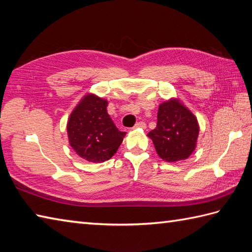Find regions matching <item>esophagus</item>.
Returning <instances> with one entry per match:
<instances>
[{"instance_id":"34e87169","label":"esophagus","mask_w":252,"mask_h":252,"mask_svg":"<svg viewBox=\"0 0 252 252\" xmlns=\"http://www.w3.org/2000/svg\"><path fill=\"white\" fill-rule=\"evenodd\" d=\"M134 127H136V129H145V127H146V125H145V122L140 121V122H137V123H136Z\"/></svg>"}]
</instances>
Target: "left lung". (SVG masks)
<instances>
[{
  "instance_id": "8db88e82",
  "label": "left lung",
  "mask_w": 252,
  "mask_h": 252,
  "mask_svg": "<svg viewBox=\"0 0 252 252\" xmlns=\"http://www.w3.org/2000/svg\"><path fill=\"white\" fill-rule=\"evenodd\" d=\"M156 129L147 134L158 156L167 162L185 160L194 153L199 135L196 116L179 98L159 105Z\"/></svg>"
}]
</instances>
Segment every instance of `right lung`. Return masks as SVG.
Segmentation results:
<instances>
[{
  "mask_svg": "<svg viewBox=\"0 0 252 252\" xmlns=\"http://www.w3.org/2000/svg\"><path fill=\"white\" fill-rule=\"evenodd\" d=\"M107 99L87 93L68 118L69 144L87 161L100 163L109 160L126 134L117 129L107 112Z\"/></svg>",
  "mask_w": 252,
  "mask_h": 252,
  "instance_id": "obj_1",
  "label": "right lung"
}]
</instances>
